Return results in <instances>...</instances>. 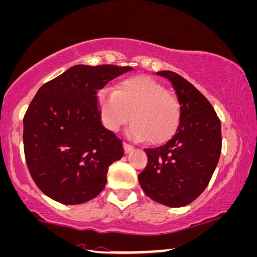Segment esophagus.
Listing matches in <instances>:
<instances>
[{
	"label": "esophagus",
	"instance_id": "1",
	"mask_svg": "<svg viewBox=\"0 0 257 257\" xmlns=\"http://www.w3.org/2000/svg\"><path fill=\"white\" fill-rule=\"evenodd\" d=\"M123 150H125V154H130L131 151H134V147L132 145H130L127 143H123Z\"/></svg>",
	"mask_w": 257,
	"mask_h": 257
}]
</instances>
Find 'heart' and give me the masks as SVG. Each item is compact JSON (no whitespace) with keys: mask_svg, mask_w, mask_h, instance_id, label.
<instances>
[{"mask_svg":"<svg viewBox=\"0 0 257 257\" xmlns=\"http://www.w3.org/2000/svg\"><path fill=\"white\" fill-rule=\"evenodd\" d=\"M97 107L103 126L118 132L132 120L127 134L135 141L163 143L175 134L180 123V104L163 84L149 76H134L120 81L114 91L102 90Z\"/></svg>","mask_w":257,"mask_h":257,"instance_id":"b5f03b06","label":"heart"}]
</instances>
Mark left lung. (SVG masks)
Instances as JSON below:
<instances>
[{
  "label": "left lung",
  "instance_id": "8db88e82",
  "mask_svg": "<svg viewBox=\"0 0 257 257\" xmlns=\"http://www.w3.org/2000/svg\"><path fill=\"white\" fill-rule=\"evenodd\" d=\"M157 75L172 82L181 116L172 139L144 149L148 164L138 181L153 200L182 207L205 191L213 175L221 153V125L210 101L192 83L173 71Z\"/></svg>",
  "mask_w": 257,
  "mask_h": 257
}]
</instances>
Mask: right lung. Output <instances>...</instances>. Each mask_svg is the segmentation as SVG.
Masks as SVG:
<instances>
[{
  "mask_svg": "<svg viewBox=\"0 0 257 257\" xmlns=\"http://www.w3.org/2000/svg\"><path fill=\"white\" fill-rule=\"evenodd\" d=\"M130 66L75 65L41 85L24 116V150L38 188L65 205L102 192L110 164L123 156L121 141L104 128L99 90Z\"/></svg>",
  "mask_w": 257,
  "mask_h": 257,
  "instance_id": "add662e5",
  "label": "right lung"
}]
</instances>
